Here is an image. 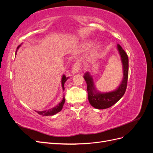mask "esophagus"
Here are the masks:
<instances>
[{"label": "esophagus", "instance_id": "esophagus-1", "mask_svg": "<svg viewBox=\"0 0 153 153\" xmlns=\"http://www.w3.org/2000/svg\"><path fill=\"white\" fill-rule=\"evenodd\" d=\"M80 71V65L78 63H76L75 65L73 66L72 68V73L73 74H76L79 72Z\"/></svg>", "mask_w": 153, "mask_h": 153}]
</instances>
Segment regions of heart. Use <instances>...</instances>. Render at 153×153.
Returning <instances> with one entry per match:
<instances>
[{
    "label": "heart",
    "instance_id": "heart-1",
    "mask_svg": "<svg viewBox=\"0 0 153 153\" xmlns=\"http://www.w3.org/2000/svg\"><path fill=\"white\" fill-rule=\"evenodd\" d=\"M89 43H87L85 44V45H89ZM98 48H99V45H98V44L94 46V47H93V48H92V54L95 53L96 51L98 50Z\"/></svg>",
    "mask_w": 153,
    "mask_h": 153
}]
</instances>
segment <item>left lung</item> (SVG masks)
Wrapping results in <instances>:
<instances>
[{
	"label": "left lung",
	"mask_w": 153,
	"mask_h": 153,
	"mask_svg": "<svg viewBox=\"0 0 153 153\" xmlns=\"http://www.w3.org/2000/svg\"><path fill=\"white\" fill-rule=\"evenodd\" d=\"M117 48L121 56L123 65V78L116 89L108 92H101L96 89L93 78L89 72H86L84 78L87 83L88 100L90 104L97 109H105L110 107L121 99L125 93L128 77V57L125 51L119 44Z\"/></svg>",
	"instance_id": "8db88e82"
}]
</instances>
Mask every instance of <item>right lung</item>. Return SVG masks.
I'll list each match as a JSON object with an SVG mask.
<instances>
[{
  "label": "right lung",
  "mask_w": 153,
  "mask_h": 153,
  "mask_svg": "<svg viewBox=\"0 0 153 153\" xmlns=\"http://www.w3.org/2000/svg\"><path fill=\"white\" fill-rule=\"evenodd\" d=\"M21 45H20L17 47V50L21 47ZM68 78H69V77H66L64 75H62V80H61V84H62V87L63 91H64V84H65V82H66V80L68 79ZM64 103H65V98H64V95L62 100L57 106H54L53 108L49 109V110H44V111H36V112L38 114H39V115H43V116L53 115L55 114H56L57 113L59 112L60 111H61L62 109V107H63V105H64Z\"/></svg>",
  "instance_id": "obj_1"
}]
</instances>
